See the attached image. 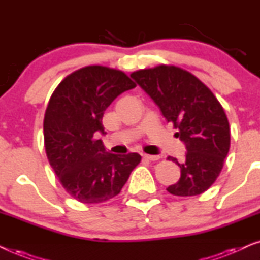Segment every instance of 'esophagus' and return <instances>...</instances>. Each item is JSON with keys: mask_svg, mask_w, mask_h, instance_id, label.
<instances>
[{"mask_svg": "<svg viewBox=\"0 0 260 260\" xmlns=\"http://www.w3.org/2000/svg\"><path fill=\"white\" fill-rule=\"evenodd\" d=\"M143 157L145 159H148V161H157V159L159 158L158 155H148V154H144Z\"/></svg>", "mask_w": 260, "mask_h": 260, "instance_id": "esophagus-1", "label": "esophagus"}]
</instances>
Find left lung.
Instances as JSON below:
<instances>
[{"instance_id": "8db88e82", "label": "left lung", "mask_w": 260, "mask_h": 260, "mask_svg": "<svg viewBox=\"0 0 260 260\" xmlns=\"http://www.w3.org/2000/svg\"><path fill=\"white\" fill-rule=\"evenodd\" d=\"M130 77L147 92L186 145L182 163L168 157L181 169L176 183L167 188L177 197L204 193L215 182L230 150V124L213 92L186 70L159 65L140 70Z\"/></svg>"}]
</instances>
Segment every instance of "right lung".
<instances>
[{"instance_id":"add662e5","label":"right lung","mask_w":260,"mask_h":260,"mask_svg":"<svg viewBox=\"0 0 260 260\" xmlns=\"http://www.w3.org/2000/svg\"><path fill=\"white\" fill-rule=\"evenodd\" d=\"M136 84L119 70L86 66L67 76L49 99L44 119L46 155L60 183L83 204L115 198L141 162L137 152L105 150L95 133L108 106Z\"/></svg>"}]
</instances>
